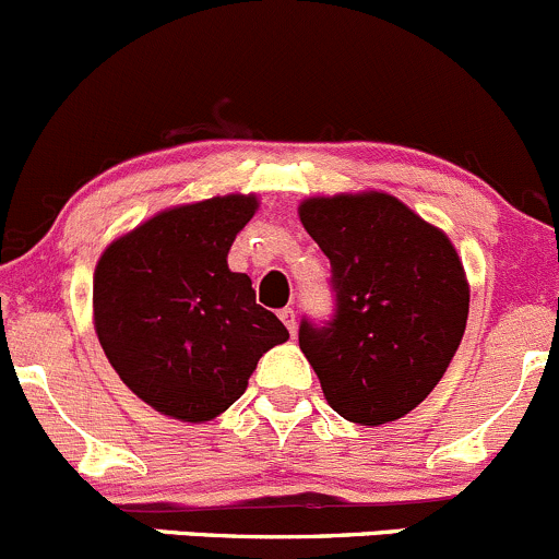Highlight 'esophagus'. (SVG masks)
I'll list each match as a JSON object with an SVG mask.
<instances>
[{"instance_id":"esophagus-1","label":"esophagus","mask_w":559,"mask_h":559,"mask_svg":"<svg viewBox=\"0 0 559 559\" xmlns=\"http://www.w3.org/2000/svg\"><path fill=\"white\" fill-rule=\"evenodd\" d=\"M280 320L285 322V328L293 336V333H296V312H293V309H280Z\"/></svg>"}]
</instances>
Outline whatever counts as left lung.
<instances>
[{"mask_svg": "<svg viewBox=\"0 0 559 559\" xmlns=\"http://www.w3.org/2000/svg\"><path fill=\"white\" fill-rule=\"evenodd\" d=\"M304 228L331 261V320H301L298 347L333 412L384 425L423 404L468 320L452 241L388 193L309 199Z\"/></svg>", "mask_w": 559, "mask_h": 559, "instance_id": "left-lung-1", "label": "left lung"}]
</instances>
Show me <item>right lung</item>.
<instances>
[{
	"label": "right lung",
	"instance_id": "obj_1",
	"mask_svg": "<svg viewBox=\"0 0 559 559\" xmlns=\"http://www.w3.org/2000/svg\"><path fill=\"white\" fill-rule=\"evenodd\" d=\"M255 195L175 206L112 241L94 274V320L118 377L155 412L206 423L247 390L258 360L287 342L255 304L228 250L255 215Z\"/></svg>",
	"mask_w": 559,
	"mask_h": 559
}]
</instances>
